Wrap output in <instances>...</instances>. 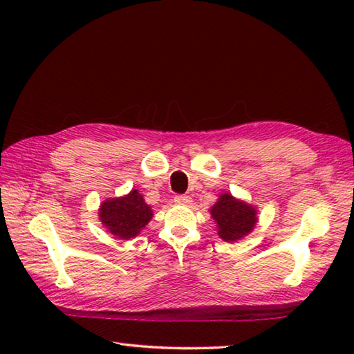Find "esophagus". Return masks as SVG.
Instances as JSON below:
<instances>
[{
	"label": "esophagus",
	"mask_w": 354,
	"mask_h": 354,
	"mask_svg": "<svg viewBox=\"0 0 354 354\" xmlns=\"http://www.w3.org/2000/svg\"><path fill=\"white\" fill-rule=\"evenodd\" d=\"M175 203H176V205H181V206H189V205H192V198L189 195H176Z\"/></svg>",
	"instance_id": "34e87169"
}]
</instances>
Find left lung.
Here are the masks:
<instances>
[{"mask_svg":"<svg viewBox=\"0 0 354 354\" xmlns=\"http://www.w3.org/2000/svg\"><path fill=\"white\" fill-rule=\"evenodd\" d=\"M211 217L217 226L218 237L230 243L247 237L257 223L256 207L232 196L230 192L220 194L211 207Z\"/></svg>","mask_w":354,"mask_h":354,"instance_id":"8db88e82","label":"left lung"}]
</instances>
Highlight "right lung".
<instances>
[{
  "label": "right lung",
  "instance_id": "right-lung-1",
  "mask_svg": "<svg viewBox=\"0 0 354 354\" xmlns=\"http://www.w3.org/2000/svg\"><path fill=\"white\" fill-rule=\"evenodd\" d=\"M98 217L111 234L122 241H131L149 223L153 211L139 190L133 189L128 195L107 198L101 203Z\"/></svg>",
  "mask_w": 354,
  "mask_h": 354
}]
</instances>
